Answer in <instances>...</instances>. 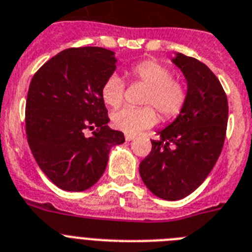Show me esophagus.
<instances>
[{"mask_svg":"<svg viewBox=\"0 0 252 252\" xmlns=\"http://www.w3.org/2000/svg\"><path fill=\"white\" fill-rule=\"evenodd\" d=\"M136 138V137L133 136V134H126V139L128 141V142H130V141H133V139Z\"/></svg>","mask_w":252,"mask_h":252,"instance_id":"esophagus-1","label":"esophagus"}]
</instances>
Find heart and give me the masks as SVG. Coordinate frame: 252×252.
I'll return each instance as SVG.
<instances>
[{
	"instance_id": "obj_1",
	"label": "heart",
	"mask_w": 252,
	"mask_h": 252,
	"mask_svg": "<svg viewBox=\"0 0 252 252\" xmlns=\"http://www.w3.org/2000/svg\"><path fill=\"white\" fill-rule=\"evenodd\" d=\"M130 77L147 87L143 103L158 109L162 119H172L181 113L187 100L186 87L173 78L172 70L156 60H145L132 65ZM101 97L109 106L120 105L124 97V83L118 74H111L101 87ZM113 126L126 133H138L158 122L152 106H123L110 115Z\"/></svg>"
}]
</instances>
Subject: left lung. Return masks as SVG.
I'll return each mask as SVG.
<instances>
[{"instance_id":"obj_1","label":"left lung","mask_w":252,"mask_h":252,"mask_svg":"<svg viewBox=\"0 0 252 252\" xmlns=\"http://www.w3.org/2000/svg\"><path fill=\"white\" fill-rule=\"evenodd\" d=\"M172 63L185 75L187 100L178 116L152 139L139 175L152 193L168 201L201 186L220 155L228 122V101L220 82L198 60L177 52Z\"/></svg>"}]
</instances>
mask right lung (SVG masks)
Listing matches in <instances>:
<instances>
[{
	"mask_svg": "<svg viewBox=\"0 0 252 252\" xmlns=\"http://www.w3.org/2000/svg\"><path fill=\"white\" fill-rule=\"evenodd\" d=\"M116 63L115 52L106 48H67L32 79L25 106L29 147L42 172L64 191L92 187L106 169L110 150L126 141L107 126L101 97Z\"/></svg>",
	"mask_w": 252,
	"mask_h": 252,
	"instance_id": "add662e5",
	"label": "right lung"
}]
</instances>
